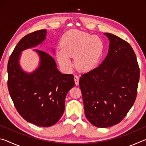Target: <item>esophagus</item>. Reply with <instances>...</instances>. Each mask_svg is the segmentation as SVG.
<instances>
[{
    "label": "esophagus",
    "mask_w": 146,
    "mask_h": 146,
    "mask_svg": "<svg viewBox=\"0 0 146 146\" xmlns=\"http://www.w3.org/2000/svg\"><path fill=\"white\" fill-rule=\"evenodd\" d=\"M74 79H75V84L76 86L78 85V84H79V76H77V75H75V76H74Z\"/></svg>",
    "instance_id": "esophagus-1"
}]
</instances>
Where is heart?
<instances>
[{"instance_id":"heart-1","label":"heart","mask_w":146,"mask_h":146,"mask_svg":"<svg viewBox=\"0 0 146 146\" xmlns=\"http://www.w3.org/2000/svg\"><path fill=\"white\" fill-rule=\"evenodd\" d=\"M60 48L56 51L58 62L64 70L73 68L71 57L75 56L76 68L81 71H91L98 65L104 52L102 39L86 32L73 29L64 35Z\"/></svg>"}]
</instances>
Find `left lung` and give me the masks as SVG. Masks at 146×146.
Segmentation results:
<instances>
[{"label":"left lung","instance_id":"1","mask_svg":"<svg viewBox=\"0 0 146 146\" xmlns=\"http://www.w3.org/2000/svg\"><path fill=\"white\" fill-rule=\"evenodd\" d=\"M104 34L110 40L107 56L79 80L86 117L97 127L113 126L125 117L137 97L140 78L129 44L115 35Z\"/></svg>","mask_w":146,"mask_h":146}]
</instances>
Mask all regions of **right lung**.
<instances>
[{
  "instance_id": "obj_1",
  "label": "right lung",
  "mask_w": 146,
  "mask_h": 146,
  "mask_svg": "<svg viewBox=\"0 0 146 146\" xmlns=\"http://www.w3.org/2000/svg\"><path fill=\"white\" fill-rule=\"evenodd\" d=\"M46 34V29H41L24 36L8 64V90L17 111L28 122L42 127L58 122L64 111L66 95L75 85L73 75L60 73L53 58L44 51L33 50L39 56V64L32 72L20 65L21 53L40 45Z\"/></svg>"
}]
</instances>
